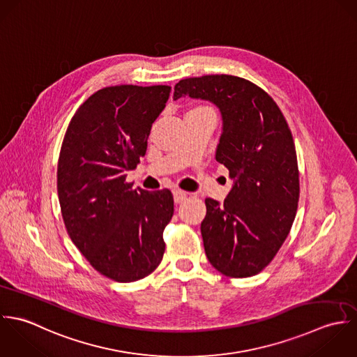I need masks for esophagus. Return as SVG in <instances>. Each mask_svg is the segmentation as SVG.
<instances>
[{"mask_svg": "<svg viewBox=\"0 0 357 357\" xmlns=\"http://www.w3.org/2000/svg\"><path fill=\"white\" fill-rule=\"evenodd\" d=\"M172 193H174V202H175V203H182V202L186 200V197H188V193L183 192V190H179V189L174 190Z\"/></svg>", "mask_w": 357, "mask_h": 357, "instance_id": "1", "label": "esophagus"}]
</instances>
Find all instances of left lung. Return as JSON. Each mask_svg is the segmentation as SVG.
<instances>
[{"label": "left lung", "mask_w": 357, "mask_h": 357, "mask_svg": "<svg viewBox=\"0 0 357 357\" xmlns=\"http://www.w3.org/2000/svg\"><path fill=\"white\" fill-rule=\"evenodd\" d=\"M183 96L219 109L222 134L215 158L233 181L223 204L206 199V255L225 276H254L275 258L296 214L299 174L291 131L276 102L236 75L181 79L174 100Z\"/></svg>", "instance_id": "1"}]
</instances>
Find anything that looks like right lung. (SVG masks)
Returning a JSON list of instances; mask_svg holds the SVG:
<instances>
[{"instance_id": "add662e5", "label": "right lung", "mask_w": 357, "mask_h": 357, "mask_svg": "<svg viewBox=\"0 0 357 357\" xmlns=\"http://www.w3.org/2000/svg\"><path fill=\"white\" fill-rule=\"evenodd\" d=\"M168 85H116L96 91L73 116L58 162V196L74 245L100 275L131 283L161 262L162 231L174 215L168 189L126 182L144 155Z\"/></svg>"}]
</instances>
